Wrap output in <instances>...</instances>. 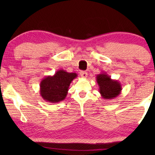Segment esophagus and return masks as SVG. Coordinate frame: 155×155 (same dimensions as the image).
<instances>
[{
	"label": "esophagus",
	"instance_id": "esophagus-1",
	"mask_svg": "<svg viewBox=\"0 0 155 155\" xmlns=\"http://www.w3.org/2000/svg\"><path fill=\"white\" fill-rule=\"evenodd\" d=\"M80 74L81 76V77L84 78H87V73L86 72H85V71H81L80 72Z\"/></svg>",
	"mask_w": 155,
	"mask_h": 155
}]
</instances>
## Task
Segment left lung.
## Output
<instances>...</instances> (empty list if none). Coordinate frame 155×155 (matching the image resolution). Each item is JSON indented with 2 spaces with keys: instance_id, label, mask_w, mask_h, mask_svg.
<instances>
[{
  "instance_id": "8db88e82",
  "label": "left lung",
  "mask_w": 155,
  "mask_h": 155,
  "mask_svg": "<svg viewBox=\"0 0 155 155\" xmlns=\"http://www.w3.org/2000/svg\"><path fill=\"white\" fill-rule=\"evenodd\" d=\"M96 81L99 86V92L104 99H114L121 93V83L117 80L111 79L106 72H103L97 75Z\"/></svg>"
}]
</instances>
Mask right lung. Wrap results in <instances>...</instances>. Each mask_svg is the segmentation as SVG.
<instances>
[{
    "label": "right lung",
    "mask_w": 155,
    "mask_h": 155,
    "mask_svg": "<svg viewBox=\"0 0 155 155\" xmlns=\"http://www.w3.org/2000/svg\"><path fill=\"white\" fill-rule=\"evenodd\" d=\"M77 77V73H70L64 70H57L54 75L47 76L41 81L40 96L48 103H57L64 101L70 83Z\"/></svg>",
    "instance_id": "right-lung-1"
}]
</instances>
